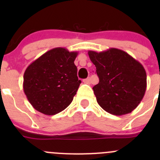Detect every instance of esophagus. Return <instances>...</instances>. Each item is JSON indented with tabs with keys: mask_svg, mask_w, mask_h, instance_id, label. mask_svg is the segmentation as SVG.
Masks as SVG:
<instances>
[{
	"mask_svg": "<svg viewBox=\"0 0 160 160\" xmlns=\"http://www.w3.org/2000/svg\"><path fill=\"white\" fill-rule=\"evenodd\" d=\"M83 82H84V83H90V77H88V78L85 79V80H83Z\"/></svg>",
	"mask_w": 160,
	"mask_h": 160,
	"instance_id": "1",
	"label": "esophagus"
}]
</instances>
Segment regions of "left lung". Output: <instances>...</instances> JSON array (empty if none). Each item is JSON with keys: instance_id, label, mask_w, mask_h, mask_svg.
<instances>
[{"instance_id": "obj_1", "label": "left lung", "mask_w": 160, "mask_h": 160, "mask_svg": "<svg viewBox=\"0 0 160 160\" xmlns=\"http://www.w3.org/2000/svg\"><path fill=\"white\" fill-rule=\"evenodd\" d=\"M96 67L99 83L93 88L98 104L114 115H124L137 108L146 90V72L138 61L125 51L111 48L88 51Z\"/></svg>"}]
</instances>
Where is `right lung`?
I'll list each match as a JSON object with an SVG mask.
<instances>
[{
  "label": "right lung",
  "instance_id": "add662e5",
  "mask_svg": "<svg viewBox=\"0 0 160 160\" xmlns=\"http://www.w3.org/2000/svg\"><path fill=\"white\" fill-rule=\"evenodd\" d=\"M77 55L65 48H55L27 67L23 89L35 110L54 115L71 104L81 83L74 64Z\"/></svg>",
  "mask_w": 160,
  "mask_h": 160
}]
</instances>
